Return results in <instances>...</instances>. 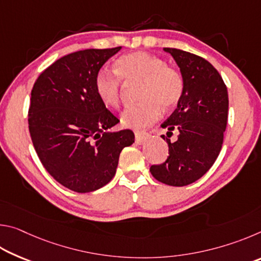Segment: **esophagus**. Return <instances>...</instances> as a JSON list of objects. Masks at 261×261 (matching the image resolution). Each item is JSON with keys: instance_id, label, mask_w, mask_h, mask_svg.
Returning <instances> with one entry per match:
<instances>
[{"instance_id": "1", "label": "esophagus", "mask_w": 261, "mask_h": 261, "mask_svg": "<svg viewBox=\"0 0 261 261\" xmlns=\"http://www.w3.org/2000/svg\"><path fill=\"white\" fill-rule=\"evenodd\" d=\"M135 135H136V143L138 145L146 143V141L151 138V136L145 131H136Z\"/></svg>"}]
</instances>
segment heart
<instances>
[{
  "instance_id": "1",
  "label": "heart",
  "mask_w": 261,
  "mask_h": 261,
  "mask_svg": "<svg viewBox=\"0 0 261 261\" xmlns=\"http://www.w3.org/2000/svg\"><path fill=\"white\" fill-rule=\"evenodd\" d=\"M115 71L124 82H141L138 105L129 106L121 115L123 124L134 129L155 122L161 108H174L183 93L182 76L159 57L138 51L120 57ZM95 92L108 107H117L121 99V81L114 72L101 69L94 79Z\"/></svg>"
}]
</instances>
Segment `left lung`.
<instances>
[{"mask_svg": "<svg viewBox=\"0 0 261 261\" xmlns=\"http://www.w3.org/2000/svg\"><path fill=\"white\" fill-rule=\"evenodd\" d=\"M173 56L183 79L177 108L161 126L169 156L149 168L153 177L171 187H184L199 179L213 166L223 143L228 121V91L222 77L208 61L191 53L163 48ZM175 130L178 139L169 138Z\"/></svg>", "mask_w": 261, "mask_h": 261, "instance_id": "8db88e82", "label": "left lung"}]
</instances>
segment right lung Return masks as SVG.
I'll return each mask as SVG.
<instances>
[{
    "mask_svg": "<svg viewBox=\"0 0 261 261\" xmlns=\"http://www.w3.org/2000/svg\"><path fill=\"white\" fill-rule=\"evenodd\" d=\"M121 48L61 57L31 92L29 129L35 152L49 175L74 192H92L109 183L122 149L135 143L131 130L110 131L120 121L94 87L96 73Z\"/></svg>",
    "mask_w": 261,
    "mask_h": 261,
    "instance_id": "add662e5",
    "label": "right lung"
}]
</instances>
